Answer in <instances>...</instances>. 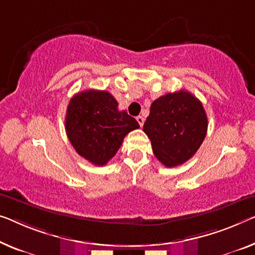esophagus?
I'll return each instance as SVG.
<instances>
[{
  "label": "esophagus",
  "instance_id": "1",
  "mask_svg": "<svg viewBox=\"0 0 255 255\" xmlns=\"http://www.w3.org/2000/svg\"><path fill=\"white\" fill-rule=\"evenodd\" d=\"M136 120H137V123H138V125H139V127H142V126H143V124H144V118H143V117H140V116H138L137 118H136Z\"/></svg>",
  "mask_w": 255,
  "mask_h": 255
}]
</instances>
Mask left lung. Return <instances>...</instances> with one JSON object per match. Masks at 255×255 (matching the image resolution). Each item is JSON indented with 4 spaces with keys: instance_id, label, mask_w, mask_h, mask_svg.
<instances>
[{
    "instance_id": "8db88e82",
    "label": "left lung",
    "mask_w": 255,
    "mask_h": 255,
    "mask_svg": "<svg viewBox=\"0 0 255 255\" xmlns=\"http://www.w3.org/2000/svg\"><path fill=\"white\" fill-rule=\"evenodd\" d=\"M207 126L200 101L189 91L180 90L151 104L143 130L158 160L170 168L192 158L206 136Z\"/></svg>"
}]
</instances>
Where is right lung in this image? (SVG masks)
I'll list each match as a JSON object with an SVG mask.
<instances>
[{
	"label": "right lung",
	"mask_w": 255,
	"mask_h": 255,
	"mask_svg": "<svg viewBox=\"0 0 255 255\" xmlns=\"http://www.w3.org/2000/svg\"><path fill=\"white\" fill-rule=\"evenodd\" d=\"M65 128L75 151L91 164L104 166L115 157L129 131L139 128L134 118L118 110L109 91L86 90L72 97Z\"/></svg>",
	"instance_id": "1"
}]
</instances>
